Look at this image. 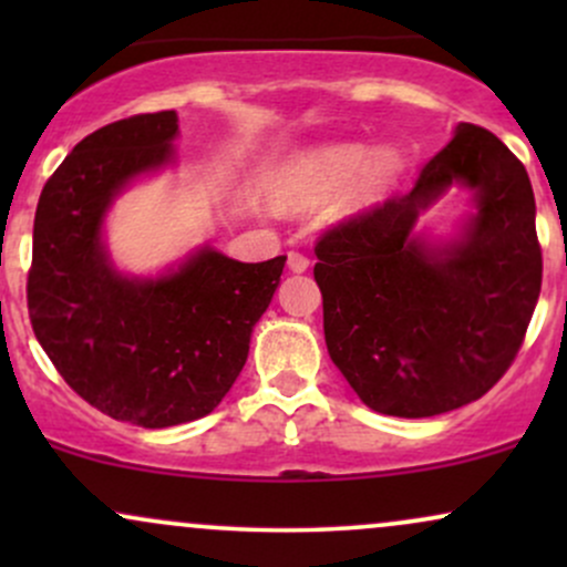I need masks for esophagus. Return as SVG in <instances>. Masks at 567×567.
<instances>
[{"instance_id": "esophagus-1", "label": "esophagus", "mask_w": 567, "mask_h": 567, "mask_svg": "<svg viewBox=\"0 0 567 567\" xmlns=\"http://www.w3.org/2000/svg\"><path fill=\"white\" fill-rule=\"evenodd\" d=\"M288 269L296 271V275H301V271L309 269V258H306L303 252L290 250V252H288Z\"/></svg>"}]
</instances>
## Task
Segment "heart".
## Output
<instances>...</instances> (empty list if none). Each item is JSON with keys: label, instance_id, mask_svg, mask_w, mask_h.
Returning a JSON list of instances; mask_svg holds the SVG:
<instances>
[{"label": "heart", "instance_id": "1", "mask_svg": "<svg viewBox=\"0 0 567 567\" xmlns=\"http://www.w3.org/2000/svg\"><path fill=\"white\" fill-rule=\"evenodd\" d=\"M402 154L379 148L368 154L362 143L343 141L311 148L288 167L282 178V199L296 207L320 205L349 186L354 205L381 199L402 173Z\"/></svg>", "mask_w": 567, "mask_h": 567}]
</instances>
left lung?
I'll list each match as a JSON object with an SVG mask.
<instances>
[{
	"label": "left lung",
	"mask_w": 567,
	"mask_h": 567,
	"mask_svg": "<svg viewBox=\"0 0 567 567\" xmlns=\"http://www.w3.org/2000/svg\"><path fill=\"white\" fill-rule=\"evenodd\" d=\"M461 179L478 192L465 239H409L421 209ZM324 343L368 408L426 419L480 400L523 347L542 292L530 178L496 135L458 125L413 188L338 220L315 245Z\"/></svg>",
	"instance_id": "obj_1"
}]
</instances>
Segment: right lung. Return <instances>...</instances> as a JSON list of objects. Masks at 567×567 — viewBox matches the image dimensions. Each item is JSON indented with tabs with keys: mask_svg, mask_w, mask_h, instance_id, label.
I'll use <instances>...</instances> for the list:
<instances>
[{
	"mask_svg": "<svg viewBox=\"0 0 567 567\" xmlns=\"http://www.w3.org/2000/svg\"><path fill=\"white\" fill-rule=\"evenodd\" d=\"M175 112L95 130L50 175L34 216L29 320L63 381L116 421L165 429L224 400L275 296L285 258L239 264L202 250L157 282L106 264L101 218L130 178L171 159Z\"/></svg>",
	"mask_w": 567,
	"mask_h": 567,
	"instance_id": "1",
	"label": "right lung"
}]
</instances>
